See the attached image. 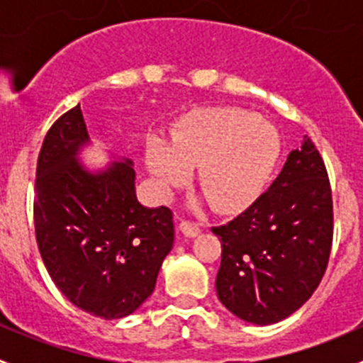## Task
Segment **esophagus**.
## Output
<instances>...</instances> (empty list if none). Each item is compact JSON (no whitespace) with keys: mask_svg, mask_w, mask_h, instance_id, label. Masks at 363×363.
Instances as JSON below:
<instances>
[{"mask_svg":"<svg viewBox=\"0 0 363 363\" xmlns=\"http://www.w3.org/2000/svg\"><path fill=\"white\" fill-rule=\"evenodd\" d=\"M179 230H181L186 237H196L200 232H202V228H200L196 223L188 221V219H182L181 225H179Z\"/></svg>","mask_w":363,"mask_h":363,"instance_id":"esophagus-1","label":"esophagus"}]
</instances>
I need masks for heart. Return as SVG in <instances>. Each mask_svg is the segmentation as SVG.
<instances>
[{"mask_svg":"<svg viewBox=\"0 0 363 363\" xmlns=\"http://www.w3.org/2000/svg\"><path fill=\"white\" fill-rule=\"evenodd\" d=\"M279 152L277 131L255 112L216 107L189 113L170 144L147 149L145 163L163 189L184 182L189 168L199 167L196 182L208 203L230 212L262 191Z\"/></svg>","mask_w":363,"mask_h":363,"instance_id":"b5f03b06","label":"heart"}]
</instances>
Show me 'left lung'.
<instances>
[{"label": "left lung", "instance_id": "8db88e82", "mask_svg": "<svg viewBox=\"0 0 363 363\" xmlns=\"http://www.w3.org/2000/svg\"><path fill=\"white\" fill-rule=\"evenodd\" d=\"M212 233L221 240L216 291L226 309L270 325L302 307L327 270L334 237L330 181L314 142L303 137L270 188Z\"/></svg>", "mask_w": 363, "mask_h": 363}]
</instances>
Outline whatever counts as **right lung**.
<instances>
[{"label": "right lung", "instance_id": "obj_1", "mask_svg": "<svg viewBox=\"0 0 363 363\" xmlns=\"http://www.w3.org/2000/svg\"><path fill=\"white\" fill-rule=\"evenodd\" d=\"M89 140L80 105L43 138L36 163V244L45 269L73 306L116 320L152 294L174 244V214L135 196L131 161L91 174L77 161Z\"/></svg>", "mask_w": 363, "mask_h": 363}]
</instances>
